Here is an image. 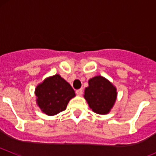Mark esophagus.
<instances>
[{"label":"esophagus","instance_id":"34e87169","mask_svg":"<svg viewBox=\"0 0 156 156\" xmlns=\"http://www.w3.org/2000/svg\"><path fill=\"white\" fill-rule=\"evenodd\" d=\"M76 94L78 96H81L83 94V89H79V90H76Z\"/></svg>","mask_w":156,"mask_h":156}]
</instances>
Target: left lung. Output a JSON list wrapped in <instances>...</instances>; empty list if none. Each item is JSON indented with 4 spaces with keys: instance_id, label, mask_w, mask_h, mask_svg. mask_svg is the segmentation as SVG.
<instances>
[{
    "instance_id": "left-lung-1",
    "label": "left lung",
    "mask_w": 156,
    "mask_h": 156,
    "mask_svg": "<svg viewBox=\"0 0 156 156\" xmlns=\"http://www.w3.org/2000/svg\"><path fill=\"white\" fill-rule=\"evenodd\" d=\"M87 87L85 88L83 97L89 107L95 113L108 114L116 101V87L101 76L90 78Z\"/></svg>"
}]
</instances>
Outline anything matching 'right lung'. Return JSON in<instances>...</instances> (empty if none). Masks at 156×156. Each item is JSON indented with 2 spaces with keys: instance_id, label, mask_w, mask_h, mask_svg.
I'll list each match as a JSON object with an SVG mask.
<instances>
[{
  "instance_id": "add662e5",
  "label": "right lung",
  "mask_w": 156,
  "mask_h": 156,
  "mask_svg": "<svg viewBox=\"0 0 156 156\" xmlns=\"http://www.w3.org/2000/svg\"><path fill=\"white\" fill-rule=\"evenodd\" d=\"M37 105L48 115H55L66 110L67 105L76 96L74 90L59 74L49 76L35 89Z\"/></svg>"
}]
</instances>
